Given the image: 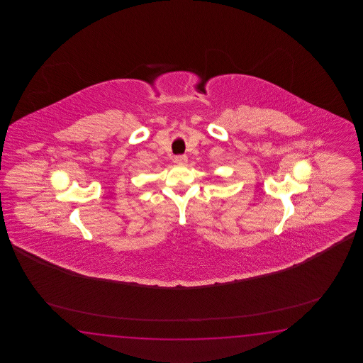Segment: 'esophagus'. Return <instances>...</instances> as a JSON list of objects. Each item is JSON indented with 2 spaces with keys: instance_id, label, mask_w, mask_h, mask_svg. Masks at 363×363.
Here are the masks:
<instances>
[{
  "instance_id": "obj_1",
  "label": "esophagus",
  "mask_w": 363,
  "mask_h": 363,
  "mask_svg": "<svg viewBox=\"0 0 363 363\" xmlns=\"http://www.w3.org/2000/svg\"><path fill=\"white\" fill-rule=\"evenodd\" d=\"M174 162L178 163V164H183V163L186 162V155H175L174 157Z\"/></svg>"
}]
</instances>
